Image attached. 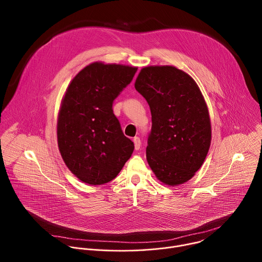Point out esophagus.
Masks as SVG:
<instances>
[{
  "mask_svg": "<svg viewBox=\"0 0 262 262\" xmlns=\"http://www.w3.org/2000/svg\"><path fill=\"white\" fill-rule=\"evenodd\" d=\"M134 144H135V149H136V150H139V149L141 148V144H142V142H141L139 137H135L134 138Z\"/></svg>",
  "mask_w": 262,
  "mask_h": 262,
  "instance_id": "obj_1",
  "label": "esophagus"
}]
</instances>
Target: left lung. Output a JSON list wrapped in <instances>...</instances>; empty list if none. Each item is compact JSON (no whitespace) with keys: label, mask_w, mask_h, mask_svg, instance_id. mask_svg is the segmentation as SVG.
<instances>
[{"label":"left lung","mask_w":262,"mask_h":262,"mask_svg":"<svg viewBox=\"0 0 262 262\" xmlns=\"http://www.w3.org/2000/svg\"><path fill=\"white\" fill-rule=\"evenodd\" d=\"M135 88L151 112L149 166L165 184L190 180L204 163L211 141L208 108L198 85L188 73L167 65L142 68Z\"/></svg>","instance_id":"obj_1"}]
</instances>
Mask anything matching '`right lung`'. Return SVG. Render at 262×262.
I'll return each instance as SVG.
<instances>
[{"instance_id":"1","label":"right lung","mask_w":262,"mask_h":262,"mask_svg":"<svg viewBox=\"0 0 262 262\" xmlns=\"http://www.w3.org/2000/svg\"><path fill=\"white\" fill-rule=\"evenodd\" d=\"M137 67L94 62L69 84L61 103L57 137L62 159L80 180L99 185L113 180L132 157L113 102L133 81Z\"/></svg>"}]
</instances>
